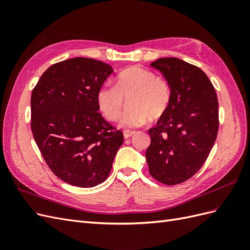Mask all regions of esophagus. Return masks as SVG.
Returning <instances> with one entry per match:
<instances>
[{
    "mask_svg": "<svg viewBox=\"0 0 250 250\" xmlns=\"http://www.w3.org/2000/svg\"><path fill=\"white\" fill-rule=\"evenodd\" d=\"M135 133V131H133V130H124L123 131V134H124V138L125 139H129L130 137H132V135Z\"/></svg>",
    "mask_w": 250,
    "mask_h": 250,
    "instance_id": "esophagus-1",
    "label": "esophagus"
}]
</instances>
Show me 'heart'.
Masks as SVG:
<instances>
[{
  "mask_svg": "<svg viewBox=\"0 0 250 250\" xmlns=\"http://www.w3.org/2000/svg\"><path fill=\"white\" fill-rule=\"evenodd\" d=\"M128 108L120 119V126L135 128L152 119L161 118L167 110L171 88L168 82L156 77L145 67L133 65L120 72L116 85H104L98 92V105L104 116L115 121L120 117L124 97H129Z\"/></svg>",
  "mask_w": 250,
  "mask_h": 250,
  "instance_id": "heart-1",
  "label": "heart"
}]
</instances>
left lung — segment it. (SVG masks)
<instances>
[{
    "instance_id": "left-lung-1",
    "label": "left lung",
    "mask_w": 250,
    "mask_h": 250,
    "mask_svg": "<svg viewBox=\"0 0 250 250\" xmlns=\"http://www.w3.org/2000/svg\"><path fill=\"white\" fill-rule=\"evenodd\" d=\"M171 88L169 106L148 130L146 160L151 176L173 186L199 171L210 152L219 127L215 88L202 70L175 57L155 60Z\"/></svg>"
}]
</instances>
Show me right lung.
<instances>
[{
	"instance_id": "right-lung-1",
	"label": "right lung",
	"mask_w": 250,
	"mask_h": 250,
	"mask_svg": "<svg viewBox=\"0 0 250 250\" xmlns=\"http://www.w3.org/2000/svg\"><path fill=\"white\" fill-rule=\"evenodd\" d=\"M113 73L92 58L51 65L31 95V130L49 168L64 183L92 188L107 178L124 137L99 112L98 92Z\"/></svg>"
}]
</instances>
